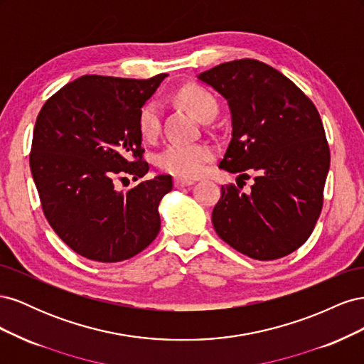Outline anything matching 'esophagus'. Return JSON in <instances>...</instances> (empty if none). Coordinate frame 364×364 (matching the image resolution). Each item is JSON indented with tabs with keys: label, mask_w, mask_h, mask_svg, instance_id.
<instances>
[{
	"label": "esophagus",
	"mask_w": 364,
	"mask_h": 364,
	"mask_svg": "<svg viewBox=\"0 0 364 364\" xmlns=\"http://www.w3.org/2000/svg\"><path fill=\"white\" fill-rule=\"evenodd\" d=\"M194 181L191 179H183V178H176L174 179V186L176 188H185V186H191Z\"/></svg>",
	"instance_id": "34e87169"
}]
</instances>
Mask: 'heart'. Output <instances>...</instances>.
I'll use <instances>...</instances> for the list:
<instances>
[{
    "instance_id": "heart-1",
    "label": "heart",
    "mask_w": 364,
    "mask_h": 364,
    "mask_svg": "<svg viewBox=\"0 0 364 364\" xmlns=\"http://www.w3.org/2000/svg\"><path fill=\"white\" fill-rule=\"evenodd\" d=\"M179 100L197 118H214L217 114L215 98L200 86H185ZM161 130V107L158 102H149L139 112V132L146 139H153ZM213 158V149L200 142H171L158 156V165L181 178H194L200 174L205 164Z\"/></svg>"
}]
</instances>
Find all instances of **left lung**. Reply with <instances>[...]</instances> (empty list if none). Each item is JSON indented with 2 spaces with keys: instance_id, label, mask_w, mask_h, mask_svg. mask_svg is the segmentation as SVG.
<instances>
[{
  "instance_id": "obj_1",
  "label": "left lung",
  "mask_w": 364,
  "mask_h": 364,
  "mask_svg": "<svg viewBox=\"0 0 364 364\" xmlns=\"http://www.w3.org/2000/svg\"><path fill=\"white\" fill-rule=\"evenodd\" d=\"M197 79L229 106L232 136L218 167L255 176L249 194L222 186L217 235L253 259L289 255L322 211L329 147L321 115L289 77L255 59L220 63Z\"/></svg>"
}]
</instances>
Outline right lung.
<instances>
[{
  "instance_id": "1",
  "label": "right lung",
  "mask_w": 364,
  "mask_h": 364,
  "mask_svg": "<svg viewBox=\"0 0 364 364\" xmlns=\"http://www.w3.org/2000/svg\"><path fill=\"white\" fill-rule=\"evenodd\" d=\"M165 77L82 75L50 97L38 115L30 170L43 214L63 243L87 259L124 261L159 232L158 206L173 188L171 176H155L129 191H118L115 179L149 173L139 112Z\"/></svg>"
}]
</instances>
